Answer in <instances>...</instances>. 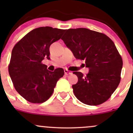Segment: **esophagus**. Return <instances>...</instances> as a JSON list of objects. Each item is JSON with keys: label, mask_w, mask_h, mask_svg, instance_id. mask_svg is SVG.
<instances>
[{"label": "esophagus", "mask_w": 133, "mask_h": 133, "mask_svg": "<svg viewBox=\"0 0 133 133\" xmlns=\"http://www.w3.org/2000/svg\"><path fill=\"white\" fill-rule=\"evenodd\" d=\"M64 73H65V75H68V74H72L71 71H68V70H67V69H64Z\"/></svg>", "instance_id": "esophagus-1"}]
</instances>
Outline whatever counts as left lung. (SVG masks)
I'll return each instance as SVG.
<instances>
[{
	"mask_svg": "<svg viewBox=\"0 0 133 133\" xmlns=\"http://www.w3.org/2000/svg\"><path fill=\"white\" fill-rule=\"evenodd\" d=\"M61 39L89 69L85 76L81 72H73L78 77L72 86L77 99L90 106L106 102L121 81L123 59L115 44L104 34L86 28L66 30Z\"/></svg>",
	"mask_w": 133,
	"mask_h": 133,
	"instance_id": "left-lung-1",
	"label": "left lung"
}]
</instances>
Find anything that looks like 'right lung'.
<instances>
[{
  "instance_id": "1",
  "label": "right lung",
  "mask_w": 133,
  "mask_h": 133,
  "mask_svg": "<svg viewBox=\"0 0 133 133\" xmlns=\"http://www.w3.org/2000/svg\"><path fill=\"white\" fill-rule=\"evenodd\" d=\"M65 30L41 27L27 33L12 51L9 73L17 92L27 101L42 103L51 97L57 81L64 74L62 68L54 72L42 61L49 59V47L61 39Z\"/></svg>"
}]
</instances>
